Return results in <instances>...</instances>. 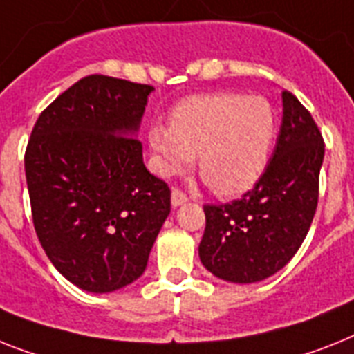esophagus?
I'll list each match as a JSON object with an SVG mask.
<instances>
[{"mask_svg":"<svg viewBox=\"0 0 354 354\" xmlns=\"http://www.w3.org/2000/svg\"><path fill=\"white\" fill-rule=\"evenodd\" d=\"M186 201H188V195L184 194L180 188H174V192H171V204H174L175 208L186 203Z\"/></svg>","mask_w":354,"mask_h":354,"instance_id":"34e87169","label":"esophagus"}]
</instances>
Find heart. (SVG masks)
<instances>
[{"label":"heart","mask_w":354,"mask_h":354,"mask_svg":"<svg viewBox=\"0 0 354 354\" xmlns=\"http://www.w3.org/2000/svg\"><path fill=\"white\" fill-rule=\"evenodd\" d=\"M271 104L236 92L197 93L174 108L170 128L148 131L162 175L183 174L198 153V170L217 195L244 194L264 171L275 139Z\"/></svg>","instance_id":"heart-1"}]
</instances>
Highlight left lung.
<instances>
[{"label":"left lung","instance_id":"obj_1","mask_svg":"<svg viewBox=\"0 0 354 354\" xmlns=\"http://www.w3.org/2000/svg\"><path fill=\"white\" fill-rule=\"evenodd\" d=\"M284 118L271 160L255 186L226 204H204L198 257L213 275L251 284L282 270L302 246L318 204L324 137L293 93L282 92Z\"/></svg>","mask_w":354,"mask_h":354}]
</instances>
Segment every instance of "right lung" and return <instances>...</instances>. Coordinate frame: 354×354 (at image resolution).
<instances>
[{
    "label": "right lung",
    "mask_w": 354,
    "mask_h": 354,
    "mask_svg": "<svg viewBox=\"0 0 354 354\" xmlns=\"http://www.w3.org/2000/svg\"><path fill=\"white\" fill-rule=\"evenodd\" d=\"M151 84L92 74L41 112L25 150L32 223L72 284L108 293L145 273L171 189L142 162Z\"/></svg>",
    "instance_id": "obj_1"
}]
</instances>
